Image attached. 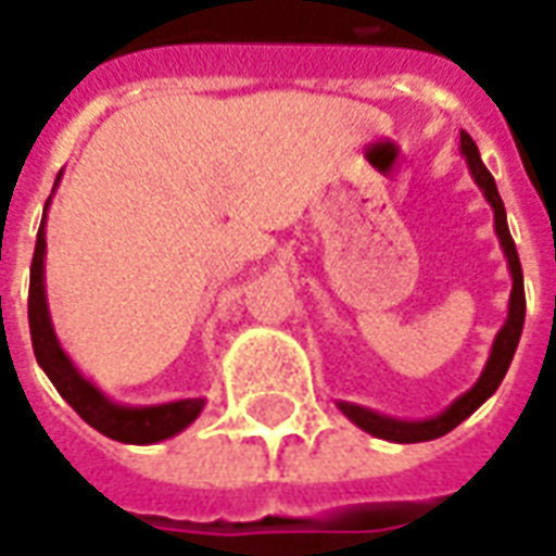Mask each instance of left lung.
Returning <instances> with one entry per match:
<instances>
[{
  "label": "left lung",
  "instance_id": "8db88e82",
  "mask_svg": "<svg viewBox=\"0 0 556 556\" xmlns=\"http://www.w3.org/2000/svg\"><path fill=\"white\" fill-rule=\"evenodd\" d=\"M460 150L469 162V170L476 177V184L481 186V192L488 198V204L494 207V225L496 235H500V243L506 250L508 258V270H511V298H508V318L506 325L500 328L494 340V349H491V358L484 364L481 370L479 382L469 388L464 397H457L445 409V413L433 415L427 421H400V418H388V415L370 413L364 406H355V403H340V409L349 421H355L361 430H367L372 437L379 440H391V442H427L437 440V437H445L448 430L460 425L464 418L479 409L484 400L494 394L503 376H506L508 364L515 358V349H518V340H521L523 331V313H527V298H523V274H521V258H518V250H515V240L508 235V223H506V207H503V198L496 192L494 177L491 170L484 168V162L479 156V147L476 141L469 138L467 131H460Z\"/></svg>",
  "mask_w": 556,
  "mask_h": 556
}]
</instances>
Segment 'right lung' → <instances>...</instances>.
<instances>
[{"label": "right lung", "mask_w": 556, "mask_h": 556, "mask_svg": "<svg viewBox=\"0 0 556 556\" xmlns=\"http://www.w3.org/2000/svg\"><path fill=\"white\" fill-rule=\"evenodd\" d=\"M45 247L48 243H45V223H41L38 240H35L33 270H29V333H33L35 361L48 372V379L65 397V403L99 433L116 442H131V445L168 440L192 425L204 409L201 397L174 400V403H159V406H119L77 372L72 358L62 352L50 325L48 301H45Z\"/></svg>", "instance_id": "add662e5"}]
</instances>
